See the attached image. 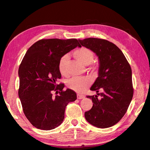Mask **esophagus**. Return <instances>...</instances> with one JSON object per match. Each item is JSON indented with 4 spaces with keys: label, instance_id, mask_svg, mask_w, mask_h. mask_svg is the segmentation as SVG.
<instances>
[{
    "label": "esophagus",
    "instance_id": "1",
    "mask_svg": "<svg viewBox=\"0 0 150 150\" xmlns=\"http://www.w3.org/2000/svg\"><path fill=\"white\" fill-rule=\"evenodd\" d=\"M85 98V96L83 95H80V94H78L77 95V98L78 99H83V98Z\"/></svg>",
    "mask_w": 150,
    "mask_h": 150
}]
</instances>
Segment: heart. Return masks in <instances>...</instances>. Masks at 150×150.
I'll return each mask as SVG.
<instances>
[{"mask_svg":"<svg viewBox=\"0 0 150 150\" xmlns=\"http://www.w3.org/2000/svg\"><path fill=\"white\" fill-rule=\"evenodd\" d=\"M73 56L79 62L85 65H89L93 62L95 54L92 50L87 47H82L79 48L73 52ZM68 62L67 55L63 56L59 62V71L62 75H67V65ZM91 84V80L87 77H75L68 81V87L76 92H82L85 91Z\"/></svg>","mask_w":150,"mask_h":150,"instance_id":"b5f03b06","label":"heart"}]
</instances>
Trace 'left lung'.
I'll list each match as a JSON object with an SVG mask.
<instances>
[{"label":"left lung","instance_id":"1","mask_svg":"<svg viewBox=\"0 0 150 150\" xmlns=\"http://www.w3.org/2000/svg\"><path fill=\"white\" fill-rule=\"evenodd\" d=\"M79 42L97 55L99 63L98 77L90 88L96 91V95L87 96L92 99L93 105L85 112V119L97 128H109L121 120L132 99L130 65L113 43L95 38ZM100 90L101 92L98 93Z\"/></svg>","mask_w":150,"mask_h":150}]
</instances>
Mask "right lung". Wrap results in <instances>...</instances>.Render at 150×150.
Here are the masks:
<instances>
[{"label": "right lung", "instance_id": "add662e5", "mask_svg": "<svg viewBox=\"0 0 150 150\" xmlns=\"http://www.w3.org/2000/svg\"><path fill=\"white\" fill-rule=\"evenodd\" d=\"M77 39L41 40L25 54L18 69V96L25 116L33 126L44 130L59 126L65 118L67 104L77 99V94L64 84L57 85L62 75L59 62L76 47ZM53 90L58 95L53 96Z\"/></svg>", "mask_w": 150, "mask_h": 150}]
</instances>
